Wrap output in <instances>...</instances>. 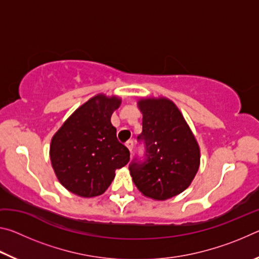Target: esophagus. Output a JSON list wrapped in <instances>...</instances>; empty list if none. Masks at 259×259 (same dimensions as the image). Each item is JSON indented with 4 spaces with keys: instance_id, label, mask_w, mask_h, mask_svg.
I'll use <instances>...</instances> for the list:
<instances>
[{
    "instance_id": "obj_1",
    "label": "esophagus",
    "mask_w": 259,
    "mask_h": 259,
    "mask_svg": "<svg viewBox=\"0 0 259 259\" xmlns=\"http://www.w3.org/2000/svg\"><path fill=\"white\" fill-rule=\"evenodd\" d=\"M125 146L129 148V151L131 153H133V147H134V142H133V140H128V142L125 143Z\"/></svg>"
}]
</instances>
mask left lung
<instances>
[{
	"instance_id": "8db88e82",
	"label": "left lung",
	"mask_w": 259,
	"mask_h": 259,
	"mask_svg": "<svg viewBox=\"0 0 259 259\" xmlns=\"http://www.w3.org/2000/svg\"><path fill=\"white\" fill-rule=\"evenodd\" d=\"M145 160L129 165L135 185L147 198L163 201L186 190L200 165V147L183 114L164 97L138 100Z\"/></svg>"
}]
</instances>
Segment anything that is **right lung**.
Returning <instances> with one entry per match:
<instances>
[{
    "label": "right lung",
    "mask_w": 259,
    "mask_h": 259,
    "mask_svg": "<svg viewBox=\"0 0 259 259\" xmlns=\"http://www.w3.org/2000/svg\"><path fill=\"white\" fill-rule=\"evenodd\" d=\"M121 99L103 94L78 107L51 139L50 160L58 181L82 198L107 190L115 170L128 163L130 152L116 138L111 123Z\"/></svg>",
    "instance_id": "1"
}]
</instances>
